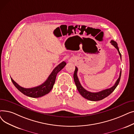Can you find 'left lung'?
Segmentation results:
<instances>
[{
    "label": "left lung",
    "mask_w": 134,
    "mask_h": 134,
    "mask_svg": "<svg viewBox=\"0 0 134 134\" xmlns=\"http://www.w3.org/2000/svg\"><path fill=\"white\" fill-rule=\"evenodd\" d=\"M110 43H111L112 45H113L116 49L117 50L118 52V53L120 55V57L121 59V54L119 52V48L118 47V44L117 43V42L114 40H111ZM78 68L75 67V69L74 73L73 75V78H74V80L75 83V85L76 86L77 89H78L79 92L80 94L83 97L85 98V99H88L89 100L91 101H98V100H100L103 99L104 98H106L108 96H109L113 91L115 90L117 85H118V83L119 82V81H120L121 79V71L120 72V74H119V76L118 79L117 80L116 82H115V85L111 87L110 88L104 90L103 91H100V92H89V91L86 90L85 88H84L81 85V83L79 80V79L78 78V76H77V72H78Z\"/></svg>",
    "instance_id": "1"
}]
</instances>
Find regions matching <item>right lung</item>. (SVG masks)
Returning <instances> with one entry per match:
<instances>
[{"mask_svg": "<svg viewBox=\"0 0 134 134\" xmlns=\"http://www.w3.org/2000/svg\"><path fill=\"white\" fill-rule=\"evenodd\" d=\"M66 65V63L65 61H63L60 63L58 66H56L54 69L53 72L49 75L46 81L44 83L41 84V85L37 87L29 88H24L19 86L11 78V79L13 85L15 86V87L20 92L23 93L24 95L32 98L41 97L48 94L52 90L55 82L56 75Z\"/></svg>", "mask_w": 134, "mask_h": 134, "instance_id": "add662e5", "label": "right lung"}]
</instances>
